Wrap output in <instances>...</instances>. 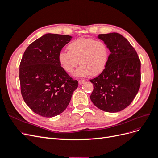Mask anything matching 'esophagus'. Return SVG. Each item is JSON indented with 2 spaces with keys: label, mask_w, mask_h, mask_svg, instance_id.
Here are the masks:
<instances>
[{
  "label": "esophagus",
  "mask_w": 158,
  "mask_h": 158,
  "mask_svg": "<svg viewBox=\"0 0 158 158\" xmlns=\"http://www.w3.org/2000/svg\"><path fill=\"white\" fill-rule=\"evenodd\" d=\"M85 82V80H78V83L80 84H82L83 83H84Z\"/></svg>",
  "instance_id": "34e87169"
}]
</instances>
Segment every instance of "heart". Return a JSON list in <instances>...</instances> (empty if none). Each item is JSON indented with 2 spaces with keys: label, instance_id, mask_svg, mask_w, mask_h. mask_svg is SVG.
Returning a JSON list of instances; mask_svg holds the SVG:
<instances>
[{
  "label": "heart",
  "instance_id": "b5f03b06",
  "mask_svg": "<svg viewBox=\"0 0 158 158\" xmlns=\"http://www.w3.org/2000/svg\"><path fill=\"white\" fill-rule=\"evenodd\" d=\"M67 51H61L59 61L66 73L73 74L78 63L80 67L75 74L86 76L98 75L106 69L110 51L106 42L92 38H80L72 41Z\"/></svg>",
  "mask_w": 158,
  "mask_h": 158
}]
</instances>
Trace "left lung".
Wrapping results in <instances>:
<instances>
[{
    "label": "left lung",
    "instance_id": "obj_1",
    "mask_svg": "<svg viewBox=\"0 0 158 158\" xmlns=\"http://www.w3.org/2000/svg\"><path fill=\"white\" fill-rule=\"evenodd\" d=\"M110 51L106 69L90 82L94 85L90 99L99 109L115 113L127 107L140 87L141 63L136 50L118 33L99 34Z\"/></svg>",
    "mask_w": 158,
    "mask_h": 158
}]
</instances>
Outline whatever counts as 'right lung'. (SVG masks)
<instances>
[{
	"label": "right lung",
	"instance_id": "obj_1",
	"mask_svg": "<svg viewBox=\"0 0 158 158\" xmlns=\"http://www.w3.org/2000/svg\"><path fill=\"white\" fill-rule=\"evenodd\" d=\"M68 35L47 33L27 47L20 64L21 94L32 111L45 117L63 113L78 82L60 66L59 55L70 41Z\"/></svg>",
	"mask_w": 158,
	"mask_h": 158
}]
</instances>
